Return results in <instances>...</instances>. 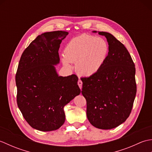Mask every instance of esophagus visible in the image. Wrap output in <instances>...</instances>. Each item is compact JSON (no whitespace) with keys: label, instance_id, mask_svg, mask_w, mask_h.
Returning a JSON list of instances; mask_svg holds the SVG:
<instances>
[{"label":"esophagus","instance_id":"34e87169","mask_svg":"<svg viewBox=\"0 0 152 152\" xmlns=\"http://www.w3.org/2000/svg\"><path fill=\"white\" fill-rule=\"evenodd\" d=\"M82 80H78V86H79V88H80V89H82Z\"/></svg>","mask_w":152,"mask_h":152}]
</instances>
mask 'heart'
Masks as SVG:
<instances>
[{
  "instance_id": "obj_1",
  "label": "heart",
  "mask_w": 152,
  "mask_h": 152,
  "mask_svg": "<svg viewBox=\"0 0 152 152\" xmlns=\"http://www.w3.org/2000/svg\"><path fill=\"white\" fill-rule=\"evenodd\" d=\"M108 50V45L102 38L82 34L67 43L62 61L68 68L71 67V63L76 62L77 72L83 76H92L101 70Z\"/></svg>"
}]
</instances>
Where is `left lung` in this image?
<instances>
[{
	"mask_svg": "<svg viewBox=\"0 0 152 152\" xmlns=\"http://www.w3.org/2000/svg\"><path fill=\"white\" fill-rule=\"evenodd\" d=\"M98 33L107 40L108 56L97 73L81 78L82 93L90 124L101 129H111L125 122L131 114L137 93L135 66L124 44L110 33Z\"/></svg>",
	"mask_w": 152,
	"mask_h": 152,
	"instance_id": "8db88e82",
	"label": "left lung"
}]
</instances>
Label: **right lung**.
Segmentation results:
<instances>
[{"mask_svg": "<svg viewBox=\"0 0 152 152\" xmlns=\"http://www.w3.org/2000/svg\"><path fill=\"white\" fill-rule=\"evenodd\" d=\"M69 33L41 34L32 42L19 60L15 83L17 103L29 125L41 131L57 130L65 121L64 106L80 95L75 74L59 76V49Z\"/></svg>", "mask_w": 152, "mask_h": 152, "instance_id": "add662e5", "label": "right lung"}]
</instances>
